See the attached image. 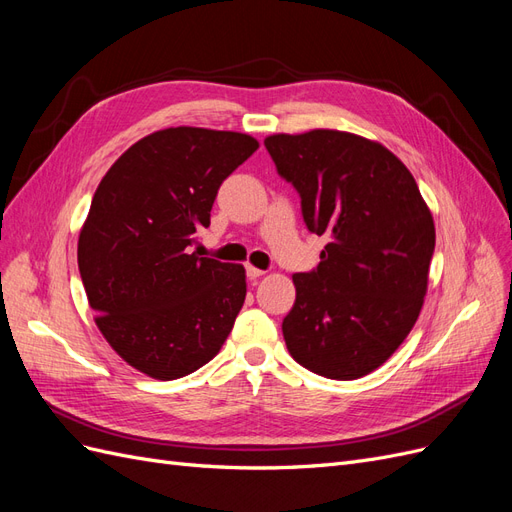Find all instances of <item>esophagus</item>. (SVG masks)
I'll list each match as a JSON object with an SVG mask.
<instances>
[{
	"mask_svg": "<svg viewBox=\"0 0 512 512\" xmlns=\"http://www.w3.org/2000/svg\"><path fill=\"white\" fill-rule=\"evenodd\" d=\"M245 271H247V277H250V280H258V277L265 275V271H262V269H256V267H252V265H247V267H245Z\"/></svg>",
	"mask_w": 512,
	"mask_h": 512,
	"instance_id": "obj_1",
	"label": "esophagus"
}]
</instances>
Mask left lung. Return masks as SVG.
Listing matches in <instances>:
<instances>
[{"label":"left lung","instance_id":"8db88e82","mask_svg":"<svg viewBox=\"0 0 512 512\" xmlns=\"http://www.w3.org/2000/svg\"><path fill=\"white\" fill-rule=\"evenodd\" d=\"M277 173L301 196L305 226L329 243L292 275L282 322L294 361L356 380L401 346L421 314L436 226L410 170L384 145L339 130L265 138Z\"/></svg>","mask_w":512,"mask_h":512}]
</instances>
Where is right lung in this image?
<instances>
[{"label": "right lung", "mask_w": 512, "mask_h": 512, "mask_svg": "<svg viewBox=\"0 0 512 512\" xmlns=\"http://www.w3.org/2000/svg\"><path fill=\"white\" fill-rule=\"evenodd\" d=\"M258 149L250 134L166 128L108 168L79 237L100 333L123 361L177 380L220 352L245 301V269L190 252L222 181Z\"/></svg>", "instance_id": "add662e5"}]
</instances>
